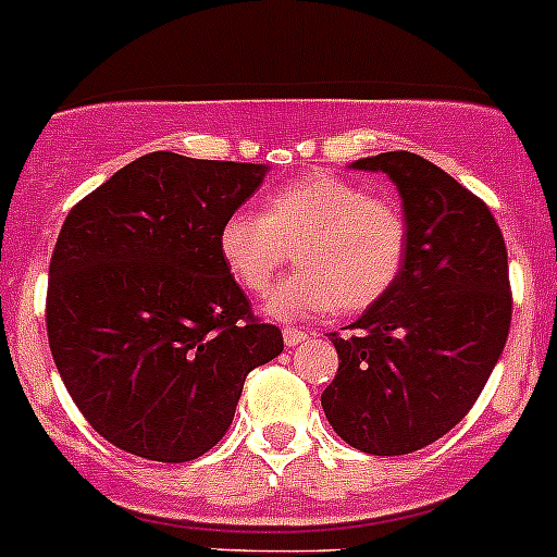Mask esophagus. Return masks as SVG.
<instances>
[{
	"mask_svg": "<svg viewBox=\"0 0 557 557\" xmlns=\"http://www.w3.org/2000/svg\"><path fill=\"white\" fill-rule=\"evenodd\" d=\"M306 339H309V331H300L295 329V325H287V329H284V342H287L289 348H295V345H300V342Z\"/></svg>",
	"mask_w": 557,
	"mask_h": 557,
	"instance_id": "esophagus-1",
	"label": "esophagus"
}]
</instances>
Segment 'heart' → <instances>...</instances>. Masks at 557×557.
<instances>
[{"mask_svg":"<svg viewBox=\"0 0 557 557\" xmlns=\"http://www.w3.org/2000/svg\"><path fill=\"white\" fill-rule=\"evenodd\" d=\"M408 243L400 203L331 173L275 187L262 215L237 209L218 232L223 264L248 295L268 293L293 251L298 270L268 300L282 320L370 309L400 278Z\"/></svg>","mask_w":557,"mask_h":557,"instance_id":"b5f03b06","label":"heart"}]
</instances>
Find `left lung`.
Instances as JSON below:
<instances>
[{
  "label": "left lung",
  "instance_id": "8db88e82",
  "mask_svg": "<svg viewBox=\"0 0 557 557\" xmlns=\"http://www.w3.org/2000/svg\"><path fill=\"white\" fill-rule=\"evenodd\" d=\"M397 185L411 226L395 287L350 336L323 392L331 428L370 456H403L456 428L486 386L511 329L508 251L483 198L411 151L356 160Z\"/></svg>",
  "mask_w": 557,
  "mask_h": 557
}]
</instances>
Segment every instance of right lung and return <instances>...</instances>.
<instances>
[{"instance_id": "right-lung-1", "label": "right lung", "mask_w": 557, "mask_h": 557, "mask_svg": "<svg viewBox=\"0 0 557 557\" xmlns=\"http://www.w3.org/2000/svg\"><path fill=\"white\" fill-rule=\"evenodd\" d=\"M264 165L151 151L74 203L49 262L46 331L96 433L149 461L218 445L245 375L284 350L218 251Z\"/></svg>"}]
</instances>
